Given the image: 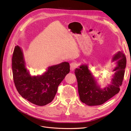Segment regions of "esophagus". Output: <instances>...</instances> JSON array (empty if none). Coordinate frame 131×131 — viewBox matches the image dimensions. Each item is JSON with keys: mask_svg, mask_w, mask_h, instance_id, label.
Returning a JSON list of instances; mask_svg holds the SVG:
<instances>
[{"mask_svg": "<svg viewBox=\"0 0 131 131\" xmlns=\"http://www.w3.org/2000/svg\"><path fill=\"white\" fill-rule=\"evenodd\" d=\"M70 66H71V70L72 71H73L74 70L75 68H77L78 66V65L77 64V63H76V62H72V63H71L70 64Z\"/></svg>", "mask_w": 131, "mask_h": 131, "instance_id": "34e87169", "label": "esophagus"}]
</instances>
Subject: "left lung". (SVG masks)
<instances>
[{"instance_id":"left-lung-1","label":"left lung","mask_w":131,"mask_h":131,"mask_svg":"<svg viewBox=\"0 0 131 131\" xmlns=\"http://www.w3.org/2000/svg\"><path fill=\"white\" fill-rule=\"evenodd\" d=\"M113 61H116V66L113 70L114 73L111 83L104 89L100 88L87 65H82L75 70L80 99L82 102L88 106L100 105L119 92L126 65L124 53L118 51L113 56Z\"/></svg>"}]
</instances>
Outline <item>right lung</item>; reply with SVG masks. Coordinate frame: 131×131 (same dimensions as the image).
I'll list each match as a JSON object with an SVG mask.
<instances>
[{"mask_svg":"<svg viewBox=\"0 0 131 131\" xmlns=\"http://www.w3.org/2000/svg\"><path fill=\"white\" fill-rule=\"evenodd\" d=\"M70 68V64L65 61L48 67L42 75L32 76L25 66L22 49L18 46L14 48L12 71L15 87L23 98L37 106L46 105L53 100Z\"/></svg>","mask_w":131,"mask_h":131,"instance_id":"obj_1","label":"right lung"}]
</instances>
